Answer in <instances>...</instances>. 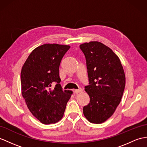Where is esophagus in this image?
<instances>
[{"label": "esophagus", "mask_w": 147, "mask_h": 147, "mask_svg": "<svg viewBox=\"0 0 147 147\" xmlns=\"http://www.w3.org/2000/svg\"><path fill=\"white\" fill-rule=\"evenodd\" d=\"M82 92V88H79V89H78V90H74V93L76 94H79V93H81Z\"/></svg>", "instance_id": "34e87169"}]
</instances>
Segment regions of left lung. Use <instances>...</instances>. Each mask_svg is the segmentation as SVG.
<instances>
[{"mask_svg": "<svg viewBox=\"0 0 147 147\" xmlns=\"http://www.w3.org/2000/svg\"><path fill=\"white\" fill-rule=\"evenodd\" d=\"M80 48L85 56L90 84L85 87L90 103L84 107V115L91 123H102L121 101L125 86L123 68L119 57L101 42H85Z\"/></svg>", "mask_w": 147, "mask_h": 147, "instance_id": "obj_1", "label": "left lung"}]
</instances>
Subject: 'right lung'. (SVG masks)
<instances>
[{
	"mask_svg": "<svg viewBox=\"0 0 147 147\" xmlns=\"http://www.w3.org/2000/svg\"><path fill=\"white\" fill-rule=\"evenodd\" d=\"M70 45L45 44L34 49L22 68L21 91L28 110L44 124L62 119L73 92L62 90L59 66ZM56 82L55 87H50Z\"/></svg>",
	"mask_w": 147,
	"mask_h": 147,
	"instance_id": "right-lung-1",
	"label": "right lung"
}]
</instances>
